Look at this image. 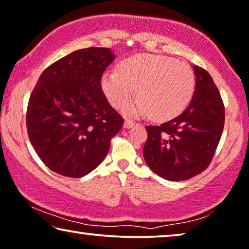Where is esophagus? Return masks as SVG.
Listing matches in <instances>:
<instances>
[{
  "mask_svg": "<svg viewBox=\"0 0 249 249\" xmlns=\"http://www.w3.org/2000/svg\"><path fill=\"white\" fill-rule=\"evenodd\" d=\"M134 125H136L135 122H133V121H131V120H126L125 123H124V127H125V128H131V127H133V126H134Z\"/></svg>",
  "mask_w": 249,
  "mask_h": 249,
  "instance_id": "34e87169",
  "label": "esophagus"
}]
</instances>
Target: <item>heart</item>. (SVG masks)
<instances>
[{
    "label": "heart",
    "mask_w": 249,
    "mask_h": 249,
    "mask_svg": "<svg viewBox=\"0 0 249 249\" xmlns=\"http://www.w3.org/2000/svg\"><path fill=\"white\" fill-rule=\"evenodd\" d=\"M121 72L109 70L103 75L101 87L115 108L127 105L124 113L132 116L150 113L155 120H169L181 113L192 99L194 75L183 62L162 55L142 54L121 63Z\"/></svg>",
    "instance_id": "1"
}]
</instances>
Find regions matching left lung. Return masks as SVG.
<instances>
[{
	"label": "left lung",
	"mask_w": 249,
	"mask_h": 249,
	"mask_svg": "<svg viewBox=\"0 0 249 249\" xmlns=\"http://www.w3.org/2000/svg\"><path fill=\"white\" fill-rule=\"evenodd\" d=\"M196 86L180 115L148 132L143 157L153 173L167 180H186L204 171L214 156L225 126V105L214 81L194 66Z\"/></svg>",
	"instance_id": "8db88e82"
}]
</instances>
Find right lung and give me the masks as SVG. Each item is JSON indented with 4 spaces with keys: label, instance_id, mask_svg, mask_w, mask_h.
Listing matches in <instances>:
<instances>
[{
    "label": "right lung",
    "instance_id": "obj_1",
    "mask_svg": "<svg viewBox=\"0 0 249 249\" xmlns=\"http://www.w3.org/2000/svg\"><path fill=\"white\" fill-rule=\"evenodd\" d=\"M114 61L109 48L72 52L44 70L30 94L27 132L54 173L80 178L107 156L124 118L110 106L101 78Z\"/></svg>",
    "mask_w": 249,
    "mask_h": 249
}]
</instances>
